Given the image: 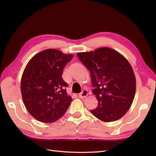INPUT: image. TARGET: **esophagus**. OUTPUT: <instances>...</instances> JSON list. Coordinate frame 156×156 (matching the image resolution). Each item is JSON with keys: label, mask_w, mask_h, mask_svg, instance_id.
<instances>
[{"label": "esophagus", "mask_w": 156, "mask_h": 156, "mask_svg": "<svg viewBox=\"0 0 156 156\" xmlns=\"http://www.w3.org/2000/svg\"><path fill=\"white\" fill-rule=\"evenodd\" d=\"M87 96H88L87 90H83V92L79 94V97L81 99H84L87 97Z\"/></svg>", "instance_id": "1"}]
</instances>
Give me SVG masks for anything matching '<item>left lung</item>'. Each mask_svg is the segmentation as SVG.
<instances>
[{"instance_id":"8db88e82","label":"left lung","mask_w":156,"mask_h":156,"mask_svg":"<svg viewBox=\"0 0 156 156\" xmlns=\"http://www.w3.org/2000/svg\"><path fill=\"white\" fill-rule=\"evenodd\" d=\"M89 70L98 101L91 113L105 122L119 120L129 110L136 91V79L124 56L110 48H100L77 54Z\"/></svg>"}]
</instances>
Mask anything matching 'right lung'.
<instances>
[{
	"instance_id": "right-lung-1",
	"label": "right lung",
	"mask_w": 156,
	"mask_h": 156,
	"mask_svg": "<svg viewBox=\"0 0 156 156\" xmlns=\"http://www.w3.org/2000/svg\"><path fill=\"white\" fill-rule=\"evenodd\" d=\"M73 57L57 49H48L35 55L23 71L21 92L30 115L43 123L60 119L68 108L72 98L62 78L63 69Z\"/></svg>"
}]
</instances>
